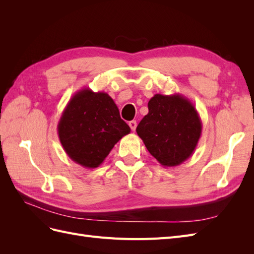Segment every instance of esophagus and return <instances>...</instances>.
Returning a JSON list of instances; mask_svg holds the SVG:
<instances>
[{
  "label": "esophagus",
  "mask_w": 254,
  "mask_h": 254,
  "mask_svg": "<svg viewBox=\"0 0 254 254\" xmlns=\"http://www.w3.org/2000/svg\"><path fill=\"white\" fill-rule=\"evenodd\" d=\"M128 125H129L130 128H131L132 131H134L135 128H136V122H135V121H130V122L128 123Z\"/></svg>",
  "instance_id": "esophagus-1"
}]
</instances>
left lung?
<instances>
[{
	"label": "left lung",
	"instance_id": "8db88e82",
	"mask_svg": "<svg viewBox=\"0 0 254 254\" xmlns=\"http://www.w3.org/2000/svg\"><path fill=\"white\" fill-rule=\"evenodd\" d=\"M202 124L189 98L181 94H156L148 102V113L136 127L150 155L166 167L180 165L196 148Z\"/></svg>",
	"mask_w": 254,
	"mask_h": 254
}]
</instances>
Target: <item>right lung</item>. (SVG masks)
I'll return each instance as SVG.
<instances>
[{"instance_id":"1","label":"right lung","mask_w":254,"mask_h":254,"mask_svg":"<svg viewBox=\"0 0 254 254\" xmlns=\"http://www.w3.org/2000/svg\"><path fill=\"white\" fill-rule=\"evenodd\" d=\"M61 145L75 163L87 168L101 165L130 127L105 92L83 88L72 96L58 123Z\"/></svg>"}]
</instances>
